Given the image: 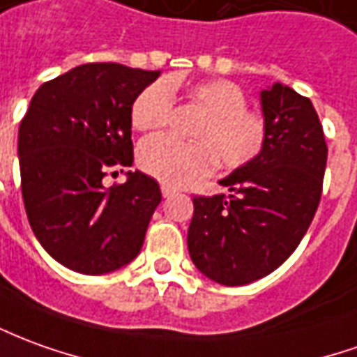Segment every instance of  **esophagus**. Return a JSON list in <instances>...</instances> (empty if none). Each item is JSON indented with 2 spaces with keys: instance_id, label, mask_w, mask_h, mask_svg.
<instances>
[{
  "instance_id": "1",
  "label": "esophagus",
  "mask_w": 357,
  "mask_h": 357,
  "mask_svg": "<svg viewBox=\"0 0 357 357\" xmlns=\"http://www.w3.org/2000/svg\"><path fill=\"white\" fill-rule=\"evenodd\" d=\"M160 189H162V195H164V197H172V195H176V187L168 185V183H162Z\"/></svg>"
}]
</instances>
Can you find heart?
Here are the masks:
<instances>
[{
    "mask_svg": "<svg viewBox=\"0 0 357 357\" xmlns=\"http://www.w3.org/2000/svg\"><path fill=\"white\" fill-rule=\"evenodd\" d=\"M189 96L204 116L193 129V143L168 135L144 139L139 166L149 176L170 185H187L208 176L220 162L239 170L255 160L266 144V123L261 114L245 108V94L226 79L189 86ZM174 92L166 81L149 84L131 106V123L139 131L158 129L170 119Z\"/></svg>",
    "mask_w": 357,
    "mask_h": 357,
    "instance_id": "b5f03b06",
    "label": "heart"
}]
</instances>
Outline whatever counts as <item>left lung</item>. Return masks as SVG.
<instances>
[{
	"label": "left lung",
	"mask_w": 357,
	"mask_h": 357,
	"mask_svg": "<svg viewBox=\"0 0 357 357\" xmlns=\"http://www.w3.org/2000/svg\"><path fill=\"white\" fill-rule=\"evenodd\" d=\"M266 144L218 183L230 195L195 197L187 249L201 273L243 286L276 271L315 216L326 166L323 126L309 98L282 83L261 91Z\"/></svg>",
	"instance_id": "1"
}]
</instances>
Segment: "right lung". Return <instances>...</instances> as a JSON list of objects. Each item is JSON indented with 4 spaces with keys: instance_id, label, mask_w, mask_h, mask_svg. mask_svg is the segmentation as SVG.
I'll use <instances>...</instances> for the list:
<instances>
[{
    "instance_id": "right-lung-1",
    "label": "right lung",
    "mask_w": 357,
    "mask_h": 357,
    "mask_svg": "<svg viewBox=\"0 0 357 357\" xmlns=\"http://www.w3.org/2000/svg\"><path fill=\"white\" fill-rule=\"evenodd\" d=\"M158 75L84 63L42 84L22 118L24 211L40 245L75 273L118 271L143 248L162 201L158 183L139 170L109 189L102 179L133 164L131 106Z\"/></svg>"
}]
</instances>
